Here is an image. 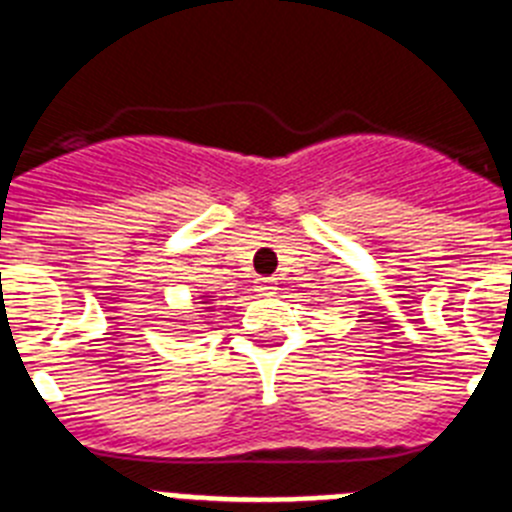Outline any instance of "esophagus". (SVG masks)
<instances>
[{
  "label": "esophagus",
  "mask_w": 512,
  "mask_h": 512,
  "mask_svg": "<svg viewBox=\"0 0 512 512\" xmlns=\"http://www.w3.org/2000/svg\"><path fill=\"white\" fill-rule=\"evenodd\" d=\"M255 288H257V291H260V293H273V291H275V281H273V278H260Z\"/></svg>",
  "instance_id": "esophagus-1"
}]
</instances>
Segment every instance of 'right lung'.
Instances as JSON below:
<instances>
[{"label":"right lung","mask_w":512,"mask_h":512,"mask_svg":"<svg viewBox=\"0 0 512 512\" xmlns=\"http://www.w3.org/2000/svg\"><path fill=\"white\" fill-rule=\"evenodd\" d=\"M211 301H213V296H208V293H206V296H201V301H198V304H206V309L211 311V309H213Z\"/></svg>","instance_id":"1"}]
</instances>
